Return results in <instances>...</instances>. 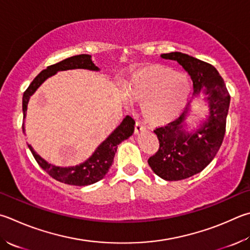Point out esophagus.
Listing matches in <instances>:
<instances>
[{
	"label": "esophagus",
	"mask_w": 250,
	"mask_h": 250,
	"mask_svg": "<svg viewBox=\"0 0 250 250\" xmlns=\"http://www.w3.org/2000/svg\"><path fill=\"white\" fill-rule=\"evenodd\" d=\"M142 131H144V126L141 125V122L137 121L134 125V134H139L142 132Z\"/></svg>",
	"instance_id": "esophagus-1"
}]
</instances>
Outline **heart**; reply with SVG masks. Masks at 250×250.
I'll list each match as a JSON object with an SVG mask.
<instances>
[{
    "label": "heart",
    "instance_id": "obj_1",
    "mask_svg": "<svg viewBox=\"0 0 250 250\" xmlns=\"http://www.w3.org/2000/svg\"><path fill=\"white\" fill-rule=\"evenodd\" d=\"M131 102L142 104L148 124L161 125L176 120L188 106L191 85L187 75L168 66L147 64L130 76L125 86Z\"/></svg>",
    "mask_w": 250,
    "mask_h": 250
}]
</instances>
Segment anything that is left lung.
I'll list each match as a JSON object with an SVG mask.
<instances>
[{"label": "left lung", "instance_id": "1", "mask_svg": "<svg viewBox=\"0 0 250 250\" xmlns=\"http://www.w3.org/2000/svg\"><path fill=\"white\" fill-rule=\"evenodd\" d=\"M188 72L193 83V95L203 92L210 116L193 133L185 129L189 105L178 119L154 130L160 141L158 151L148 158V165L161 178L177 181L189 178L210 164L223 142L230 96L224 80L210 63L181 52L164 53Z\"/></svg>", "mask_w": 250, "mask_h": 250}]
</instances>
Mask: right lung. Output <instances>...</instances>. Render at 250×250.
<instances>
[{
    "instance_id": "1",
    "label": "right lung",
    "mask_w": 250,
    "mask_h": 250,
    "mask_svg": "<svg viewBox=\"0 0 250 250\" xmlns=\"http://www.w3.org/2000/svg\"><path fill=\"white\" fill-rule=\"evenodd\" d=\"M74 69H86L90 71H98V67L94 64L92 61V57L89 54H79L71 58H67L65 60L58 62L56 64L48 66L46 70L40 72L36 76L34 81L31 82L24 95H22V113H24V119L26 117L27 105H28L29 98L33 95L36 89L42 85L50 76H52L59 71L74 70ZM134 120L130 116H126L120 125L113 131L104 142L96 148V151L93 153L87 161L82 163L80 165L71 166V167H59L52 164H49L48 162L40 157L37 153L34 151L31 145L28 144V147L33 153L35 160L37 161L39 166L60 183H64L66 185L72 186H88L97 183L103 179L105 175L109 170L112 165L113 157L117 152V147L122 141H125L131 137L134 131Z\"/></svg>"
}]
</instances>
